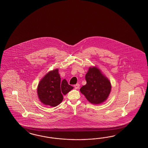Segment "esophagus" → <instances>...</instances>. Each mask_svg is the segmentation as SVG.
I'll use <instances>...</instances> for the list:
<instances>
[{"mask_svg":"<svg viewBox=\"0 0 148 148\" xmlns=\"http://www.w3.org/2000/svg\"><path fill=\"white\" fill-rule=\"evenodd\" d=\"M74 87L75 88V89H79V84H76L74 86Z\"/></svg>","mask_w":148,"mask_h":148,"instance_id":"obj_1","label":"esophagus"}]
</instances>
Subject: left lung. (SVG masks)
Instances as JSON below:
<instances>
[{
  "label": "left lung",
  "instance_id": "1",
  "mask_svg": "<svg viewBox=\"0 0 148 148\" xmlns=\"http://www.w3.org/2000/svg\"><path fill=\"white\" fill-rule=\"evenodd\" d=\"M87 83L80 91L92 104H99L107 99L111 90L110 81L96 67H90L86 75Z\"/></svg>",
  "mask_w": 148,
  "mask_h": 148
}]
</instances>
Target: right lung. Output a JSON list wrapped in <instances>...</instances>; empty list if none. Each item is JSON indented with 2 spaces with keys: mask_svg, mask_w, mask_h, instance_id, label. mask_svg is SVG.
Here are the masks:
<instances>
[{
  "mask_svg": "<svg viewBox=\"0 0 148 148\" xmlns=\"http://www.w3.org/2000/svg\"><path fill=\"white\" fill-rule=\"evenodd\" d=\"M73 88L66 79L61 81L58 69H56L47 73L40 80L37 95L43 104L55 107L61 103L63 95H66Z\"/></svg>",
  "mask_w": 148,
  "mask_h": 148,
  "instance_id": "add662e5",
  "label": "right lung"
}]
</instances>
